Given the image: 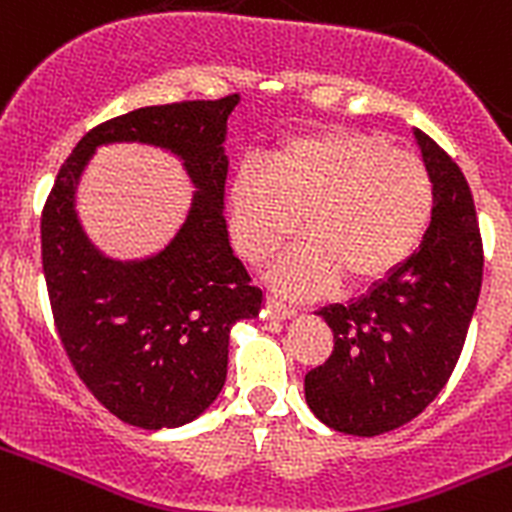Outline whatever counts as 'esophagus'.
Instances as JSON below:
<instances>
[{
    "instance_id": "obj_1",
    "label": "esophagus",
    "mask_w": 512,
    "mask_h": 512,
    "mask_svg": "<svg viewBox=\"0 0 512 512\" xmlns=\"http://www.w3.org/2000/svg\"><path fill=\"white\" fill-rule=\"evenodd\" d=\"M265 310H267V317H272V320H290V317L297 312L295 307L285 305V302L275 300V297H267Z\"/></svg>"
}]
</instances>
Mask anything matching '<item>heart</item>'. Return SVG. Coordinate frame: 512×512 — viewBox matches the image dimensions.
<instances>
[{
  "instance_id": "1",
  "label": "heart",
  "mask_w": 512,
  "mask_h": 512,
  "mask_svg": "<svg viewBox=\"0 0 512 512\" xmlns=\"http://www.w3.org/2000/svg\"><path fill=\"white\" fill-rule=\"evenodd\" d=\"M227 225L252 265L270 260L300 230L302 240L270 280L295 297L342 277L367 287L398 272L433 222L428 167L370 132L330 130L282 140L265 165L237 167L225 192Z\"/></svg>"
}]
</instances>
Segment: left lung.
Segmentation results:
<instances>
[{
  "instance_id": "8db88e82",
  "label": "left lung",
  "mask_w": 512,
  "mask_h": 512,
  "mask_svg": "<svg viewBox=\"0 0 512 512\" xmlns=\"http://www.w3.org/2000/svg\"><path fill=\"white\" fill-rule=\"evenodd\" d=\"M435 192L433 222L408 262L347 305L317 315L332 355L305 375V400L332 430L390 433L418 418L463 352L483 282L473 195L453 157L415 130Z\"/></svg>"
}]
</instances>
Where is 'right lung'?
<instances>
[{
    "label": "right lung",
    "mask_w": 512,
    "mask_h": 512,
    "mask_svg": "<svg viewBox=\"0 0 512 512\" xmlns=\"http://www.w3.org/2000/svg\"><path fill=\"white\" fill-rule=\"evenodd\" d=\"M240 94L140 107L97 124L59 170L42 212V267L54 325L89 393L135 428H180L217 400L237 320L260 315L262 290L227 235V117ZM160 146L183 160L198 192L171 245L142 261L102 256L73 197L93 150Z\"/></svg>",
    "instance_id": "obj_1"
}]
</instances>
